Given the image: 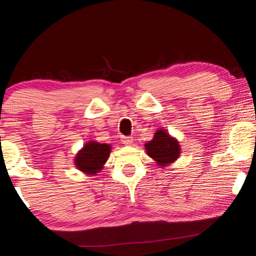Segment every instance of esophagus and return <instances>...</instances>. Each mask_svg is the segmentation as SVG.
<instances>
[{"instance_id":"34e87169","label":"esophagus","mask_w":256,"mask_h":256,"mask_svg":"<svg viewBox=\"0 0 256 256\" xmlns=\"http://www.w3.org/2000/svg\"><path fill=\"white\" fill-rule=\"evenodd\" d=\"M120 141H122V144L125 146H131L133 142V138L132 136H122L120 138Z\"/></svg>"}]
</instances>
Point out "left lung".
Wrapping results in <instances>:
<instances>
[{"label": "left lung", "mask_w": 256, "mask_h": 256, "mask_svg": "<svg viewBox=\"0 0 256 256\" xmlns=\"http://www.w3.org/2000/svg\"><path fill=\"white\" fill-rule=\"evenodd\" d=\"M146 148L150 157L158 162L160 166L174 162L178 158L180 151L178 142L164 130H158L152 140L146 144Z\"/></svg>", "instance_id": "8db88e82"}]
</instances>
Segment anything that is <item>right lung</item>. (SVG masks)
I'll list each match as a JSON object with an SVG mask.
<instances>
[{
  "label": "right lung",
  "mask_w": 256,
  "mask_h": 256,
  "mask_svg": "<svg viewBox=\"0 0 256 256\" xmlns=\"http://www.w3.org/2000/svg\"><path fill=\"white\" fill-rule=\"evenodd\" d=\"M110 152V146L98 142H89L78 154L76 164L80 170L88 174H96L102 170V164Z\"/></svg>",
  "instance_id": "right-lung-1"
}]
</instances>
